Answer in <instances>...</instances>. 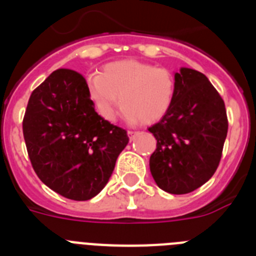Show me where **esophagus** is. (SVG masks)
Wrapping results in <instances>:
<instances>
[{
    "label": "esophagus",
    "instance_id": "1",
    "mask_svg": "<svg viewBox=\"0 0 256 256\" xmlns=\"http://www.w3.org/2000/svg\"><path fill=\"white\" fill-rule=\"evenodd\" d=\"M136 134H137V132H133V130H128V137H130V141H133V140H134Z\"/></svg>",
    "mask_w": 256,
    "mask_h": 256
}]
</instances>
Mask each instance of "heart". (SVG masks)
<instances>
[{"instance_id": "obj_1", "label": "heart", "mask_w": 256, "mask_h": 256, "mask_svg": "<svg viewBox=\"0 0 256 256\" xmlns=\"http://www.w3.org/2000/svg\"><path fill=\"white\" fill-rule=\"evenodd\" d=\"M87 91L96 112L105 120H114L122 102L126 120L151 124L169 112L176 82L164 68L137 60H122L105 65L101 74H90Z\"/></svg>"}]
</instances>
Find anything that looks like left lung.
I'll use <instances>...</instances> for the list:
<instances>
[{"label":"left lung","instance_id":"8db88e82","mask_svg":"<svg viewBox=\"0 0 256 256\" xmlns=\"http://www.w3.org/2000/svg\"><path fill=\"white\" fill-rule=\"evenodd\" d=\"M176 94L169 112L148 128L156 150L150 170L165 192L195 191L216 173L228 130L224 101L209 79L198 70L174 73Z\"/></svg>","mask_w":256,"mask_h":256}]
</instances>
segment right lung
<instances>
[{"label": "right lung", "instance_id": "1", "mask_svg": "<svg viewBox=\"0 0 256 256\" xmlns=\"http://www.w3.org/2000/svg\"><path fill=\"white\" fill-rule=\"evenodd\" d=\"M22 133L38 178L76 201L100 194L130 141L97 114L86 79L70 69L55 70L32 92Z\"/></svg>", "mask_w": 256, "mask_h": 256}]
</instances>
